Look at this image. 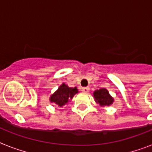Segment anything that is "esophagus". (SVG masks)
Here are the masks:
<instances>
[{"label":"esophagus","mask_w":152,"mask_h":152,"mask_svg":"<svg viewBox=\"0 0 152 152\" xmlns=\"http://www.w3.org/2000/svg\"><path fill=\"white\" fill-rule=\"evenodd\" d=\"M81 90H82V91H83V92L88 93V91H89V90H90V88H88V87H87V88H82V89H81Z\"/></svg>","instance_id":"obj_1"}]
</instances>
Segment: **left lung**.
<instances>
[{"label":"left lung","instance_id":"obj_1","mask_svg":"<svg viewBox=\"0 0 152 152\" xmlns=\"http://www.w3.org/2000/svg\"><path fill=\"white\" fill-rule=\"evenodd\" d=\"M93 97L95 99V102L99 104L101 107L110 106L114 102L113 98L106 88H101L99 90L95 91L93 93Z\"/></svg>","mask_w":152,"mask_h":152}]
</instances>
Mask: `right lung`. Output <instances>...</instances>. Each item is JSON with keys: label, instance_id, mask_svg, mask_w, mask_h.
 I'll return each mask as SVG.
<instances>
[{"label": "right lung", "instance_id": "1", "mask_svg": "<svg viewBox=\"0 0 152 152\" xmlns=\"http://www.w3.org/2000/svg\"><path fill=\"white\" fill-rule=\"evenodd\" d=\"M78 93V89L76 87L69 88V86L63 83L58 89L50 97V102L57 106H62L68 105L69 102L72 99L74 95Z\"/></svg>", "mask_w": 152, "mask_h": 152}]
</instances>
